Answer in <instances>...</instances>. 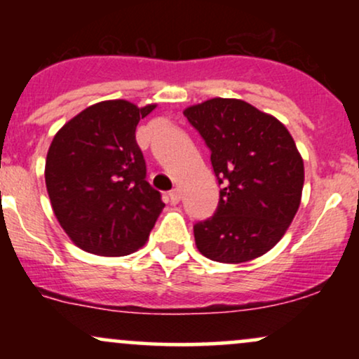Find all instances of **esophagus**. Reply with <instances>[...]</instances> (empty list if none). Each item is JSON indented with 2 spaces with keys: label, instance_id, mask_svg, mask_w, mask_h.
Listing matches in <instances>:
<instances>
[{
  "label": "esophagus",
  "instance_id": "obj_1",
  "mask_svg": "<svg viewBox=\"0 0 359 359\" xmlns=\"http://www.w3.org/2000/svg\"><path fill=\"white\" fill-rule=\"evenodd\" d=\"M180 199H182V194H180L179 189H174V191L168 192V201H170V204H179Z\"/></svg>",
  "mask_w": 359,
  "mask_h": 359
}]
</instances>
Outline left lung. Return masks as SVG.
I'll use <instances>...</instances> for the list:
<instances>
[{
  "label": "left lung",
  "instance_id": "obj_1",
  "mask_svg": "<svg viewBox=\"0 0 359 359\" xmlns=\"http://www.w3.org/2000/svg\"><path fill=\"white\" fill-rule=\"evenodd\" d=\"M211 150L221 185L214 216L194 224L205 258L243 263L273 248L297 214L304 160L277 118L241 100L214 97L184 111Z\"/></svg>",
  "mask_w": 359,
  "mask_h": 359
}]
</instances>
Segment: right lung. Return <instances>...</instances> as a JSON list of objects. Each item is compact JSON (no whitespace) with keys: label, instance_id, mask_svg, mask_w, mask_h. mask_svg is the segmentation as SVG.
<instances>
[{"label":"right lung","instance_id":"1","mask_svg":"<svg viewBox=\"0 0 359 359\" xmlns=\"http://www.w3.org/2000/svg\"><path fill=\"white\" fill-rule=\"evenodd\" d=\"M155 104L102 101L57 131L45 184L62 229L79 248L125 257L142 248L165 204L147 182L135 131Z\"/></svg>","mask_w":359,"mask_h":359}]
</instances>
